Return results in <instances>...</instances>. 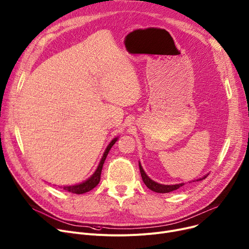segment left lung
<instances>
[{"instance_id":"8db88e82","label":"left lung","mask_w":249,"mask_h":249,"mask_svg":"<svg viewBox=\"0 0 249 249\" xmlns=\"http://www.w3.org/2000/svg\"><path fill=\"white\" fill-rule=\"evenodd\" d=\"M139 166H140V171H141V175H142V179L143 181V183L145 184V186H147L150 190H152V191L154 192H157V193H170L172 191H175V190L179 189L180 187H182L183 185H185L184 183H180V184H175V185H164V184H160V183H157L155 182L154 180H152L147 174H145V172L143 171L141 163H139ZM208 176V174L205 175V176L200 178V179H197L193 182H196V181H201L203 179H205L206 177Z\"/></svg>"}]
</instances>
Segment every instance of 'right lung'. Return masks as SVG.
<instances>
[{
  "label": "right lung",
  "mask_w": 249,
  "mask_h": 249,
  "mask_svg": "<svg viewBox=\"0 0 249 249\" xmlns=\"http://www.w3.org/2000/svg\"><path fill=\"white\" fill-rule=\"evenodd\" d=\"M119 137L114 138L107 147L104 155H102V158L100 160V162L96 168V170L94 171V173L91 175V176L79 183V184H75V185H71V186H63V187H60V188H63V190H65V191H68V192H71L73 194H84L86 192H89L90 190H92L94 187L97 186V184L99 183L100 181V175H101V170H102V167H104V164H105V160L111 149L112 145L116 142V141H118Z\"/></svg>",
  "instance_id": "add662e5"
}]
</instances>
